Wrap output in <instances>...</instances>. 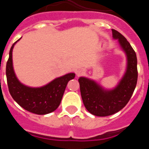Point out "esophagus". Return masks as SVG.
Wrapping results in <instances>:
<instances>
[{"label":"esophagus","instance_id":"esophagus-1","mask_svg":"<svg viewBox=\"0 0 149 149\" xmlns=\"http://www.w3.org/2000/svg\"><path fill=\"white\" fill-rule=\"evenodd\" d=\"M82 73H83L82 70H78L76 72V74H77V76H80L81 74H82Z\"/></svg>","mask_w":149,"mask_h":149}]
</instances>
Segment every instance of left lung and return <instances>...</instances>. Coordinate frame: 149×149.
I'll use <instances>...</instances> for the list:
<instances>
[{
    "mask_svg": "<svg viewBox=\"0 0 149 149\" xmlns=\"http://www.w3.org/2000/svg\"><path fill=\"white\" fill-rule=\"evenodd\" d=\"M113 37L118 39L127 56V69L116 88L107 90L95 81L86 77L78 79L83 102L86 110L97 116L113 115L125 107L131 99L138 77L137 59L128 41L117 30L112 29Z\"/></svg>",
    "mask_w": 149,
    "mask_h": 149,
    "instance_id": "left-lung-1",
    "label": "left lung"
}]
</instances>
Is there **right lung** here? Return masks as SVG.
<instances>
[{
  "label": "right lung",
  "instance_id": "right-lung-1",
  "mask_svg": "<svg viewBox=\"0 0 149 149\" xmlns=\"http://www.w3.org/2000/svg\"><path fill=\"white\" fill-rule=\"evenodd\" d=\"M18 41L12 45L6 63V75L10 95L22 107L30 113L38 115L50 113L59 107L67 84L74 78L75 74L68 73L57 77L42 87H29L24 85L15 76L13 66V49Z\"/></svg>",
  "mask_w": 149,
  "mask_h": 149
}]
</instances>
